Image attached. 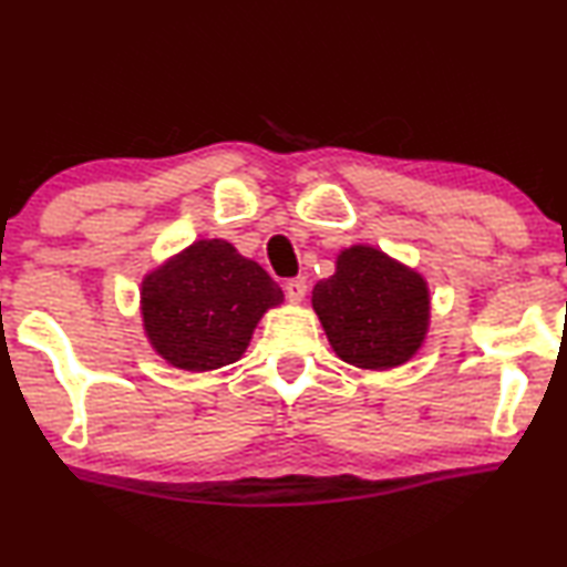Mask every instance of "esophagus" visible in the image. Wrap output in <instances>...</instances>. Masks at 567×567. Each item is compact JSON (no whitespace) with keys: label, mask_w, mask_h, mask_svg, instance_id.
Returning a JSON list of instances; mask_svg holds the SVG:
<instances>
[{"label":"esophagus","mask_w":567,"mask_h":567,"mask_svg":"<svg viewBox=\"0 0 567 567\" xmlns=\"http://www.w3.org/2000/svg\"><path fill=\"white\" fill-rule=\"evenodd\" d=\"M285 292H287V298H290L292 302H300L302 298H306V292H308L306 277H292V280H287L285 282Z\"/></svg>","instance_id":"obj_1"}]
</instances>
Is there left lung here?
<instances>
[{
    "label": "left lung",
    "instance_id": "obj_1",
    "mask_svg": "<svg viewBox=\"0 0 567 567\" xmlns=\"http://www.w3.org/2000/svg\"><path fill=\"white\" fill-rule=\"evenodd\" d=\"M313 308L341 360L388 370L416 354L426 333L429 292L416 272L370 246L341 251L337 275L313 287Z\"/></svg>",
    "mask_w": 567,
    "mask_h": 567
}]
</instances>
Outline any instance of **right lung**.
Instances as JSON below:
<instances>
[{
	"instance_id": "1",
	"label": "right lung",
	"mask_w": 567,
	"mask_h": 567,
	"mask_svg": "<svg viewBox=\"0 0 567 567\" xmlns=\"http://www.w3.org/2000/svg\"><path fill=\"white\" fill-rule=\"evenodd\" d=\"M282 290L220 238L197 241L143 282V321L156 352L182 370L236 362Z\"/></svg>"
}]
</instances>
